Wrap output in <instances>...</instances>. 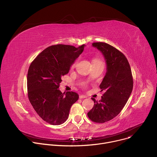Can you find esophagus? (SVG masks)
<instances>
[{
    "instance_id": "obj_1",
    "label": "esophagus",
    "mask_w": 157,
    "mask_h": 157,
    "mask_svg": "<svg viewBox=\"0 0 157 157\" xmlns=\"http://www.w3.org/2000/svg\"><path fill=\"white\" fill-rule=\"evenodd\" d=\"M87 97L84 95H80L79 96V99H84V98H86Z\"/></svg>"
}]
</instances>
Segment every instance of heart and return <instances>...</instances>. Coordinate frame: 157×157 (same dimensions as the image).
Masks as SVG:
<instances>
[{
	"mask_svg": "<svg viewBox=\"0 0 157 157\" xmlns=\"http://www.w3.org/2000/svg\"><path fill=\"white\" fill-rule=\"evenodd\" d=\"M100 61V60H99V59H98L95 58V59H93V62H94V61ZM76 63H77V61H75L73 63V64H72V66H73V67L75 66H76Z\"/></svg>",
	"mask_w": 157,
	"mask_h": 157,
	"instance_id": "heart-1",
	"label": "heart"
}]
</instances>
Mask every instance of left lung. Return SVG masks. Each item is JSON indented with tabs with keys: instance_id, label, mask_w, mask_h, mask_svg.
<instances>
[{
	"instance_id": "1",
	"label": "left lung",
	"mask_w": 157,
	"mask_h": 157,
	"mask_svg": "<svg viewBox=\"0 0 157 157\" xmlns=\"http://www.w3.org/2000/svg\"><path fill=\"white\" fill-rule=\"evenodd\" d=\"M92 44L103 54L107 72L99 86L104 93L99 101L91 98L94 104L87 116L93 122L104 123L121 113L132 91L133 80L128 61L121 52L104 42Z\"/></svg>"
}]
</instances>
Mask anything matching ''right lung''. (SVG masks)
I'll use <instances>...</instances> for the list:
<instances>
[{
    "label": "right lung",
    "instance_id": "obj_1",
    "mask_svg": "<svg viewBox=\"0 0 157 157\" xmlns=\"http://www.w3.org/2000/svg\"><path fill=\"white\" fill-rule=\"evenodd\" d=\"M58 44L42 51L31 63L27 74L29 99L38 115L52 125L68 119L71 105L79 96L73 91L62 93L59 89L61 76L68 74L71 64L84 50Z\"/></svg>",
    "mask_w": 157,
    "mask_h": 157
}]
</instances>
